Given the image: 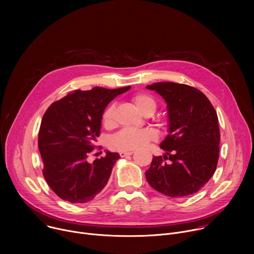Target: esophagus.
<instances>
[{
  "mask_svg": "<svg viewBox=\"0 0 254 254\" xmlns=\"http://www.w3.org/2000/svg\"><path fill=\"white\" fill-rule=\"evenodd\" d=\"M133 154V152L129 151V152H121L120 155L122 158H125V157H127V156H131Z\"/></svg>",
  "mask_w": 254,
  "mask_h": 254,
  "instance_id": "1",
  "label": "esophagus"
}]
</instances>
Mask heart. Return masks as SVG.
<instances>
[{"instance_id":"b5f03b06","label":"heart","mask_w":254,"mask_h":254,"mask_svg":"<svg viewBox=\"0 0 254 254\" xmlns=\"http://www.w3.org/2000/svg\"><path fill=\"white\" fill-rule=\"evenodd\" d=\"M132 102L134 103L137 110L146 115H153L157 108V103L155 99L147 93H137L132 96ZM115 111V106L110 105L103 112L102 123L105 127H111L113 124V115ZM157 138L156 132L151 128H140V129H131L124 128L115 134L110 140V147L113 150L121 152H129L134 151L147 142Z\"/></svg>"}]
</instances>
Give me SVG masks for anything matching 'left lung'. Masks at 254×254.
Masks as SVG:
<instances>
[{"label": "left lung", "mask_w": 254, "mask_h": 254, "mask_svg": "<svg viewBox=\"0 0 254 254\" xmlns=\"http://www.w3.org/2000/svg\"><path fill=\"white\" fill-rule=\"evenodd\" d=\"M167 102L168 134L160 147L166 154L153 157L146 172L156 191L173 198L192 195L213 176L219 157L218 117L200 90L175 82L147 85ZM164 159H169L165 163Z\"/></svg>", "instance_id": "left-lung-1"}]
</instances>
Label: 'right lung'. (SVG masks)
Masks as SVG:
<instances>
[{
	"mask_svg": "<svg viewBox=\"0 0 254 254\" xmlns=\"http://www.w3.org/2000/svg\"><path fill=\"white\" fill-rule=\"evenodd\" d=\"M129 88L75 90L53 102L44 114L38 136L43 176L62 200L86 203L106 186L120 155L106 151L105 157L92 163L87 157L99 136L105 107Z\"/></svg>",
	"mask_w": 254,
	"mask_h": 254,
	"instance_id": "1",
	"label": "right lung"
}]
</instances>
